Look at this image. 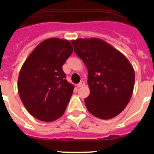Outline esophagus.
<instances>
[{
  "label": "esophagus",
  "mask_w": 154,
  "mask_h": 154,
  "mask_svg": "<svg viewBox=\"0 0 154 154\" xmlns=\"http://www.w3.org/2000/svg\"><path fill=\"white\" fill-rule=\"evenodd\" d=\"M83 85H85V82L84 81H81L79 83L77 84V87H78V88H80V87L83 86Z\"/></svg>",
  "instance_id": "esophagus-1"
}]
</instances>
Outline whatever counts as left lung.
<instances>
[{"instance_id": "8db88e82", "label": "left lung", "mask_w": 154, "mask_h": 154, "mask_svg": "<svg viewBox=\"0 0 154 154\" xmlns=\"http://www.w3.org/2000/svg\"><path fill=\"white\" fill-rule=\"evenodd\" d=\"M75 54L88 69L89 96L85 99L92 115L109 119L120 113L132 96L135 72L120 51L101 39L71 41Z\"/></svg>"}]
</instances>
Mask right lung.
Here are the masks:
<instances>
[{"label": "right lung", "instance_id": "add662e5", "mask_svg": "<svg viewBox=\"0 0 154 154\" xmlns=\"http://www.w3.org/2000/svg\"><path fill=\"white\" fill-rule=\"evenodd\" d=\"M73 52L68 40L51 38L41 42L21 67L17 89L32 116L52 122L64 114L74 85L66 80L62 65Z\"/></svg>", "mask_w": 154, "mask_h": 154}]
</instances>
